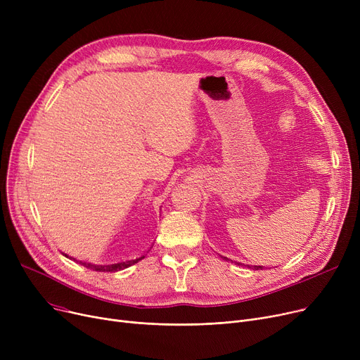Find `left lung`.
<instances>
[{"label": "left lung", "instance_id": "obj_1", "mask_svg": "<svg viewBox=\"0 0 360 360\" xmlns=\"http://www.w3.org/2000/svg\"><path fill=\"white\" fill-rule=\"evenodd\" d=\"M221 257V255H220ZM223 259H228L226 257H221ZM238 266H245V264H240V262H236ZM245 267H248V269H252V270H262L264 269V266H245Z\"/></svg>", "mask_w": 360, "mask_h": 360}]
</instances>
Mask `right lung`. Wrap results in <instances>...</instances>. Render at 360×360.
<instances>
[{
  "label": "right lung",
  "mask_w": 360,
  "mask_h": 360,
  "mask_svg": "<svg viewBox=\"0 0 360 360\" xmlns=\"http://www.w3.org/2000/svg\"><path fill=\"white\" fill-rule=\"evenodd\" d=\"M151 247H153V245H151ZM64 254V252H63ZM67 258H70V259H74L75 262H80L82 266H84L86 269H90V270H94V271H102V273H115V271H120V270H124V269H128V267H131L132 264H136V262H139L140 259H143L144 257H146V254L144 255H141V257H137V258H134V259H125V261H120V262H113V264H91V262H84V261H77L75 258H72V257H68L67 254H64Z\"/></svg>",
  "instance_id": "add662e5"
}]
</instances>
